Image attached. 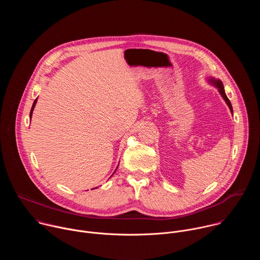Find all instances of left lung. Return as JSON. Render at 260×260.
I'll return each mask as SVG.
<instances>
[{"mask_svg": "<svg viewBox=\"0 0 260 260\" xmlns=\"http://www.w3.org/2000/svg\"><path fill=\"white\" fill-rule=\"evenodd\" d=\"M208 81H209L210 84H212V85H214V86L217 87V89H218L220 95H221L222 98H223V100H224L225 103L228 104V106H229V108H230V110H231V112H232V114H233V106H232L231 101H230L229 98L226 96V93H225V90H224V86H223V83H222V81L219 80V79H216V78H214V77H210V78L208 79Z\"/></svg>", "mask_w": 260, "mask_h": 260, "instance_id": "obj_1", "label": "left lung"}]
</instances>
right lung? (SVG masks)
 <instances>
[{
	"mask_svg": "<svg viewBox=\"0 0 260 260\" xmlns=\"http://www.w3.org/2000/svg\"><path fill=\"white\" fill-rule=\"evenodd\" d=\"M37 100H38V98H37L36 100H35V102H34V104H32V106H31V110H30V113H29V118H31V114H32V111H34V108H35V106H36V104H37ZM118 168V167H117ZM117 168H116V170H117ZM115 170V171H116ZM115 173V172H114ZM113 173V174H114ZM92 189H94V188H92Z\"/></svg>",
	"mask_w": 260,
	"mask_h": 260,
	"instance_id": "right-lung-1",
	"label": "right lung"
}]
</instances>
